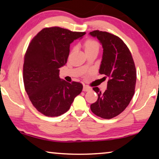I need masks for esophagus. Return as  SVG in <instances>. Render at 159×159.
<instances>
[{"instance_id": "esophagus-1", "label": "esophagus", "mask_w": 159, "mask_h": 159, "mask_svg": "<svg viewBox=\"0 0 159 159\" xmlns=\"http://www.w3.org/2000/svg\"><path fill=\"white\" fill-rule=\"evenodd\" d=\"M92 90V88L90 86H88V85H84L83 86V91H85V92H88V91H90Z\"/></svg>"}]
</instances>
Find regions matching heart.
<instances>
[{
    "instance_id": "b5f03b06",
    "label": "heart",
    "mask_w": 159,
    "mask_h": 159,
    "mask_svg": "<svg viewBox=\"0 0 159 159\" xmlns=\"http://www.w3.org/2000/svg\"><path fill=\"white\" fill-rule=\"evenodd\" d=\"M84 48L85 50V52H89V51L95 50H99V43L95 41V40L92 39H88L86 40L84 43Z\"/></svg>"
}]
</instances>
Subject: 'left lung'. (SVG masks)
Returning a JSON list of instances; mask_svg holds the SVG:
<instances>
[{"instance_id": "8db88e82", "label": "left lung", "mask_w": 159, "mask_h": 159, "mask_svg": "<svg viewBox=\"0 0 159 159\" xmlns=\"http://www.w3.org/2000/svg\"><path fill=\"white\" fill-rule=\"evenodd\" d=\"M102 45L103 56L99 73L109 78L107 89L102 93L93 89L98 99L90 105L94 114L105 119L119 115L125 109L134 94L137 73L131 52L119 37L106 31L90 32Z\"/></svg>"}]
</instances>
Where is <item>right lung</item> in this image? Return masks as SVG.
<instances>
[{"mask_svg":"<svg viewBox=\"0 0 159 159\" xmlns=\"http://www.w3.org/2000/svg\"><path fill=\"white\" fill-rule=\"evenodd\" d=\"M85 32L58 26L39 31L29 43L23 65V80L33 106L46 116H59L69 109L83 85L61 80L59 69L66 63L70 44Z\"/></svg>","mask_w":159,"mask_h":159,"instance_id":"right-lung-1","label":"right lung"}]
</instances>
